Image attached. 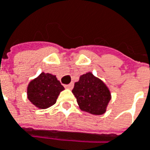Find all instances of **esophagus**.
<instances>
[{"label": "esophagus", "mask_w": 150, "mask_h": 150, "mask_svg": "<svg viewBox=\"0 0 150 150\" xmlns=\"http://www.w3.org/2000/svg\"><path fill=\"white\" fill-rule=\"evenodd\" d=\"M73 86H74V83H72V82L68 84V85H65V86H64V87L67 88V89H72Z\"/></svg>", "instance_id": "obj_1"}]
</instances>
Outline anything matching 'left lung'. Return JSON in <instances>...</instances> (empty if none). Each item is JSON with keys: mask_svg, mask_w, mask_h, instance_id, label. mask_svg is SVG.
<instances>
[{"mask_svg": "<svg viewBox=\"0 0 150 150\" xmlns=\"http://www.w3.org/2000/svg\"><path fill=\"white\" fill-rule=\"evenodd\" d=\"M72 92L82 111L94 115L104 113L111 100L108 88L91 73L81 75L80 81L75 83Z\"/></svg>", "mask_w": 150, "mask_h": 150, "instance_id": "obj_1", "label": "left lung"}]
</instances>
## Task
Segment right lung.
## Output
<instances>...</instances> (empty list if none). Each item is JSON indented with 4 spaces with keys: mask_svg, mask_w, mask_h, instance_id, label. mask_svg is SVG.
Here are the masks:
<instances>
[{
    "mask_svg": "<svg viewBox=\"0 0 150 150\" xmlns=\"http://www.w3.org/2000/svg\"><path fill=\"white\" fill-rule=\"evenodd\" d=\"M64 89L56 76L42 73L30 82L28 87V96L37 108L45 109L55 104L59 95Z\"/></svg>",
    "mask_w": 150,
    "mask_h": 150,
    "instance_id": "right-lung-1",
    "label": "right lung"
}]
</instances>
